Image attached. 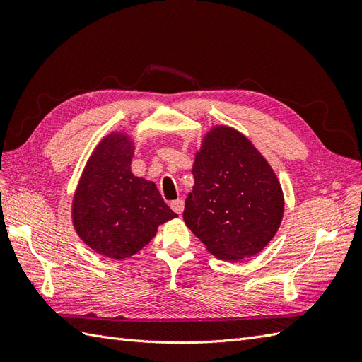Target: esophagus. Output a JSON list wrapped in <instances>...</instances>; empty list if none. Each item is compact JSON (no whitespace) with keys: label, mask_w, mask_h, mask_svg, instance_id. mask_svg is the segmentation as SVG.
<instances>
[{"label":"esophagus","mask_w":362,"mask_h":362,"mask_svg":"<svg viewBox=\"0 0 362 362\" xmlns=\"http://www.w3.org/2000/svg\"><path fill=\"white\" fill-rule=\"evenodd\" d=\"M170 208L172 210L177 213V214H181L182 211H184V202L181 201V199H177V201H173V202H170Z\"/></svg>","instance_id":"1"}]
</instances>
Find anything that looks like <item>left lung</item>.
I'll list each match as a JSON object with an SVG mask.
<instances>
[{"mask_svg": "<svg viewBox=\"0 0 362 362\" xmlns=\"http://www.w3.org/2000/svg\"><path fill=\"white\" fill-rule=\"evenodd\" d=\"M185 199L184 222L218 259L254 257L275 237L284 193L267 160L240 131L216 125L204 136Z\"/></svg>", "mask_w": 362, "mask_h": 362, "instance_id": "8db88e82", "label": "left lung"}]
</instances>
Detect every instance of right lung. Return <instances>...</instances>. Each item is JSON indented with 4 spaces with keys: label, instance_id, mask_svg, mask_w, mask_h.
<instances>
[{
    "label": "right lung",
    "instance_id": "1",
    "mask_svg": "<svg viewBox=\"0 0 362 362\" xmlns=\"http://www.w3.org/2000/svg\"><path fill=\"white\" fill-rule=\"evenodd\" d=\"M134 144L113 131L93 149L72 199L76 234L96 254L112 259L133 257L177 217L156 184L131 172Z\"/></svg>",
    "mask_w": 362,
    "mask_h": 362
}]
</instances>
